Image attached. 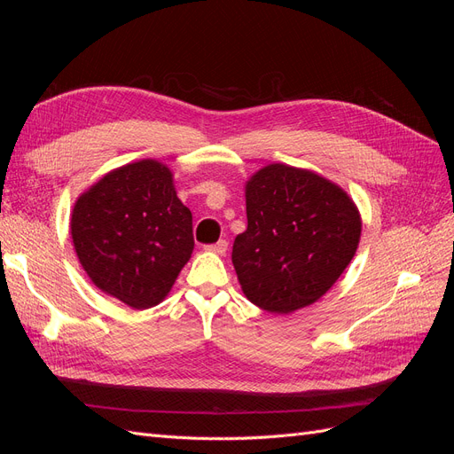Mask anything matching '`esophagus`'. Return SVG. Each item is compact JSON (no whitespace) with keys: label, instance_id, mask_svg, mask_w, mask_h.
I'll list each match as a JSON object with an SVG mask.
<instances>
[{"label":"esophagus","instance_id":"esophagus-1","mask_svg":"<svg viewBox=\"0 0 454 454\" xmlns=\"http://www.w3.org/2000/svg\"><path fill=\"white\" fill-rule=\"evenodd\" d=\"M204 250L206 252H212V254H217V255H225V252H227V240H217L215 244L206 246Z\"/></svg>","mask_w":454,"mask_h":454}]
</instances>
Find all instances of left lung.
<instances>
[{
	"label": "left lung",
	"mask_w": 454,
	"mask_h": 454,
	"mask_svg": "<svg viewBox=\"0 0 454 454\" xmlns=\"http://www.w3.org/2000/svg\"><path fill=\"white\" fill-rule=\"evenodd\" d=\"M244 195L248 229L232 244L244 295L272 314L316 303L358 250V206L327 177L284 162L250 176Z\"/></svg>",
	"instance_id": "1"
}]
</instances>
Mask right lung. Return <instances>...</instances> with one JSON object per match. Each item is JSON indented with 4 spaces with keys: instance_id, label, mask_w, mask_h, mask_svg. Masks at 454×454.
I'll list each match as a JSON object with an SVG mask.
<instances>
[{
    "instance_id": "add662e5",
    "label": "right lung",
    "mask_w": 454,
    "mask_h": 454,
    "mask_svg": "<svg viewBox=\"0 0 454 454\" xmlns=\"http://www.w3.org/2000/svg\"><path fill=\"white\" fill-rule=\"evenodd\" d=\"M70 231L92 284L136 310L170 294L195 248L193 215L172 170L155 159L129 162L83 191Z\"/></svg>"
}]
</instances>
